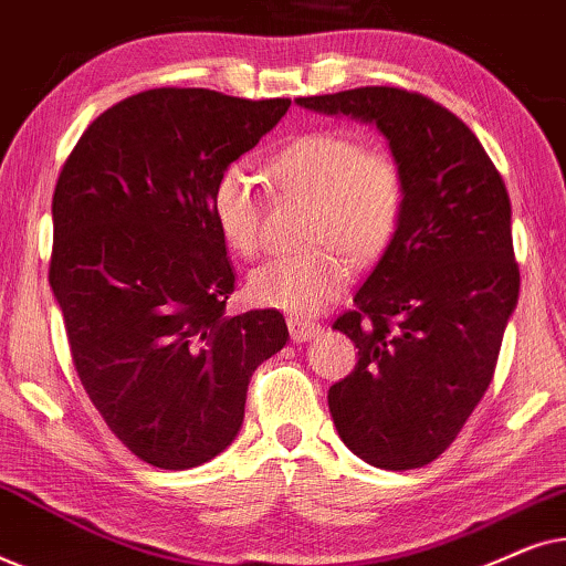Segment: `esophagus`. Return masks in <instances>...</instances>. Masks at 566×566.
<instances>
[{
	"mask_svg": "<svg viewBox=\"0 0 566 566\" xmlns=\"http://www.w3.org/2000/svg\"><path fill=\"white\" fill-rule=\"evenodd\" d=\"M289 332L293 343H312L314 337L322 335V324L301 319V316H289Z\"/></svg>",
	"mask_w": 566,
	"mask_h": 566,
	"instance_id": "esophagus-1",
	"label": "esophagus"
}]
</instances>
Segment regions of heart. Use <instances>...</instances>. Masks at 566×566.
I'll use <instances>...</instances> for the list:
<instances>
[{
  "label": "heart",
  "instance_id": "obj_1",
  "mask_svg": "<svg viewBox=\"0 0 566 566\" xmlns=\"http://www.w3.org/2000/svg\"><path fill=\"white\" fill-rule=\"evenodd\" d=\"M270 177L285 196L312 198L308 242L314 250L281 254L247 277L254 304L312 316L347 289L353 265L381 258L405 211V175L381 149L337 130H308L270 159ZM211 213L223 242L252 258L262 247V198L242 165H229L211 192Z\"/></svg>",
  "mask_w": 566,
  "mask_h": 566
}]
</instances>
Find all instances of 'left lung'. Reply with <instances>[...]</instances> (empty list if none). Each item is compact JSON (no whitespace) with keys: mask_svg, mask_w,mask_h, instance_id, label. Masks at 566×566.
Listing matches in <instances>:
<instances>
[{"mask_svg":"<svg viewBox=\"0 0 566 566\" xmlns=\"http://www.w3.org/2000/svg\"><path fill=\"white\" fill-rule=\"evenodd\" d=\"M296 105L374 123L405 175L397 234L332 327L358 363L327 401L358 459L424 467L482 401L517 306L505 182L467 123L417 92L360 87Z\"/></svg>","mask_w":566,"mask_h":566,"instance_id":"obj_1","label":"left lung"}]
</instances>
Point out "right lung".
<instances>
[{
  "instance_id": "1",
  "label": "right lung",
  "mask_w": 566,
  "mask_h": 566,
  "mask_svg": "<svg viewBox=\"0 0 566 566\" xmlns=\"http://www.w3.org/2000/svg\"><path fill=\"white\" fill-rule=\"evenodd\" d=\"M289 107L142 92L99 115L59 175L49 281L76 374L113 436L157 469L227 451L254 368L289 339L275 308L227 316L234 268L211 213L219 175Z\"/></svg>"
}]
</instances>
